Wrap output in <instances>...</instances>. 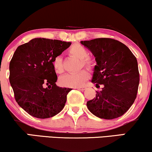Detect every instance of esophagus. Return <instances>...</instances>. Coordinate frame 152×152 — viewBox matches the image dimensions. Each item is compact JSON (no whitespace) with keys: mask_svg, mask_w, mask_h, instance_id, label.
I'll return each mask as SVG.
<instances>
[{"mask_svg":"<svg viewBox=\"0 0 152 152\" xmlns=\"http://www.w3.org/2000/svg\"><path fill=\"white\" fill-rule=\"evenodd\" d=\"M76 89L80 90V91H83V90H85L86 89V88L84 87V86H83V87H76Z\"/></svg>","mask_w":152,"mask_h":152,"instance_id":"obj_1","label":"esophagus"}]
</instances>
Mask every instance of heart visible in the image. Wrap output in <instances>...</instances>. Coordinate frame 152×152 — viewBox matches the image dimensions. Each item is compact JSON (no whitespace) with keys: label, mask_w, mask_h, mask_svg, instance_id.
<instances>
[{"label":"heart","mask_w":152,"mask_h":152,"mask_svg":"<svg viewBox=\"0 0 152 152\" xmlns=\"http://www.w3.org/2000/svg\"><path fill=\"white\" fill-rule=\"evenodd\" d=\"M68 53L71 56L80 59V67L83 66L89 71H93L96 66V62L93 57L88 56V50L84 46L78 43L72 45L68 50ZM53 66L55 72L62 74L64 72L62 57L57 56L54 59ZM89 78V74L86 70H81L75 74H68L59 78V83L65 87H78L82 86Z\"/></svg>","instance_id":"obj_1"}]
</instances>
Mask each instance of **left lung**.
Segmentation results:
<instances>
[{
  "label": "left lung",
  "mask_w": 152,
  "mask_h": 152,
  "mask_svg": "<svg viewBox=\"0 0 152 152\" xmlns=\"http://www.w3.org/2000/svg\"><path fill=\"white\" fill-rule=\"evenodd\" d=\"M95 57L92 83L96 87L95 98L87 102L88 109L95 116L114 119L127 111L137 97L140 82L137 61L121 42L100 38L80 42Z\"/></svg>",
  "instance_id": "obj_1"
}]
</instances>
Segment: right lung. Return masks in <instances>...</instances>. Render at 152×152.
Instances as JSON below:
<instances>
[{
    "label": "right lung",
    "instance_id": "obj_1",
    "mask_svg": "<svg viewBox=\"0 0 152 152\" xmlns=\"http://www.w3.org/2000/svg\"><path fill=\"white\" fill-rule=\"evenodd\" d=\"M70 42L37 38L17 48L10 62V83L15 100L31 116L50 118L64 108L71 88L56 85L53 62Z\"/></svg>",
    "mask_w": 152,
    "mask_h": 152
}]
</instances>
